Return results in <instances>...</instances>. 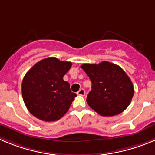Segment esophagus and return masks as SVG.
I'll return each mask as SVG.
<instances>
[{
	"label": "esophagus",
	"instance_id": "1",
	"mask_svg": "<svg viewBox=\"0 0 155 155\" xmlns=\"http://www.w3.org/2000/svg\"><path fill=\"white\" fill-rule=\"evenodd\" d=\"M77 94H78V95H81V96H84V95H85V91H84V89H83V88H81V89L78 91Z\"/></svg>",
	"mask_w": 155,
	"mask_h": 155
}]
</instances>
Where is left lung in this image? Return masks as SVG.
Instances as JSON below:
<instances>
[{
	"mask_svg": "<svg viewBox=\"0 0 155 155\" xmlns=\"http://www.w3.org/2000/svg\"><path fill=\"white\" fill-rule=\"evenodd\" d=\"M81 68L91 81V90L86 99L91 109L101 116H113L128 107L134 96V85L120 66L103 61L82 64Z\"/></svg>",
	"mask_w": 155,
	"mask_h": 155,
	"instance_id": "8db88e82",
	"label": "left lung"
}]
</instances>
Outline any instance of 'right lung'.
<instances>
[{
	"mask_svg": "<svg viewBox=\"0 0 155 155\" xmlns=\"http://www.w3.org/2000/svg\"><path fill=\"white\" fill-rule=\"evenodd\" d=\"M72 64L56 57L43 59L25 75L21 94L27 109L36 118L46 122L62 118L77 94L71 92L64 76Z\"/></svg>",
	"mask_w": 155,
	"mask_h": 155,
	"instance_id": "right-lung-1",
	"label": "right lung"
}]
</instances>
